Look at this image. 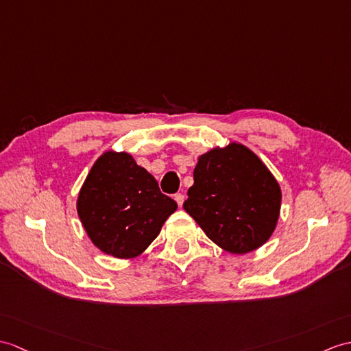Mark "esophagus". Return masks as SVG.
I'll return each instance as SVG.
<instances>
[{
  "mask_svg": "<svg viewBox=\"0 0 351 351\" xmlns=\"http://www.w3.org/2000/svg\"><path fill=\"white\" fill-rule=\"evenodd\" d=\"M175 200L178 203V206H182V203L185 200V195L182 193H178V194H175Z\"/></svg>",
  "mask_w": 351,
  "mask_h": 351,
  "instance_id": "obj_1",
  "label": "esophagus"
}]
</instances>
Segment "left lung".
I'll list each match as a JSON object with an SVG mask.
<instances>
[{"mask_svg":"<svg viewBox=\"0 0 351 351\" xmlns=\"http://www.w3.org/2000/svg\"><path fill=\"white\" fill-rule=\"evenodd\" d=\"M281 190L254 152L230 143L200 156L184 209L218 247L245 254L271 238Z\"/></svg>","mask_w":351,"mask_h":351,"instance_id":"1","label":"left lung"}]
</instances>
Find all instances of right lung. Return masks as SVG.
I'll return each mask as SVG.
<instances>
[{
  "label": "right lung",
  "instance_id": "1",
  "mask_svg": "<svg viewBox=\"0 0 351 351\" xmlns=\"http://www.w3.org/2000/svg\"><path fill=\"white\" fill-rule=\"evenodd\" d=\"M148 170L127 152H104L80 189L77 214L93 243L106 254L132 258L157 238L176 210Z\"/></svg>",
  "mask_w": 351,
  "mask_h": 351
}]
</instances>
